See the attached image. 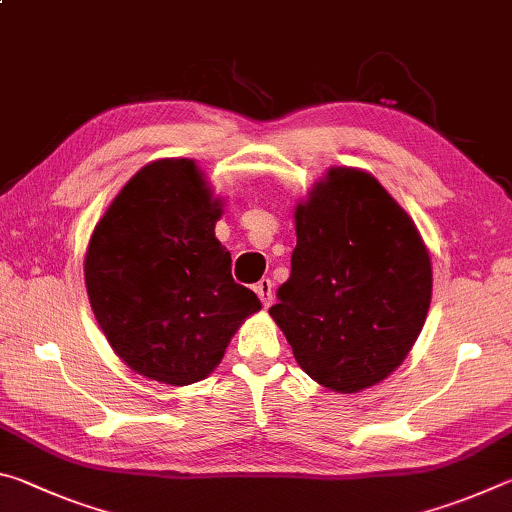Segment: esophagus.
I'll use <instances>...</instances> for the list:
<instances>
[{
    "instance_id": "1",
    "label": "esophagus",
    "mask_w": 512,
    "mask_h": 512,
    "mask_svg": "<svg viewBox=\"0 0 512 512\" xmlns=\"http://www.w3.org/2000/svg\"><path fill=\"white\" fill-rule=\"evenodd\" d=\"M255 293L259 296V300H262L264 307H271V302H273V282L268 280V277H262V280L255 284Z\"/></svg>"
}]
</instances>
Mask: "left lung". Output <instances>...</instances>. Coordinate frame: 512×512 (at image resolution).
Instances as JSON below:
<instances>
[{
	"instance_id": "1",
	"label": "left lung",
	"mask_w": 512,
	"mask_h": 512,
	"mask_svg": "<svg viewBox=\"0 0 512 512\" xmlns=\"http://www.w3.org/2000/svg\"><path fill=\"white\" fill-rule=\"evenodd\" d=\"M291 277L268 314L320 386L359 393L411 352L431 302V257L372 173L329 167L296 205Z\"/></svg>"
}]
</instances>
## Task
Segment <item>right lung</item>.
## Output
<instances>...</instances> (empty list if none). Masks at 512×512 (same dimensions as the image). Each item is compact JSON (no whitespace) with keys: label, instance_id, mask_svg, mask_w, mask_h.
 Masks as SVG:
<instances>
[{"label":"right lung","instance_id":"add662e5","mask_svg":"<svg viewBox=\"0 0 512 512\" xmlns=\"http://www.w3.org/2000/svg\"><path fill=\"white\" fill-rule=\"evenodd\" d=\"M223 198L196 160L142 167L94 225L85 287L110 348L137 375L189 386L219 366L248 316L262 309L232 280L214 235Z\"/></svg>","mask_w":512,"mask_h":512}]
</instances>
